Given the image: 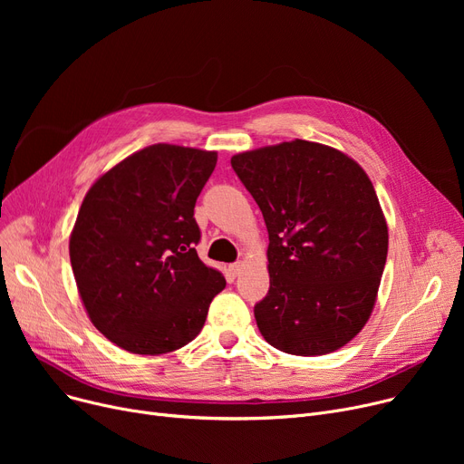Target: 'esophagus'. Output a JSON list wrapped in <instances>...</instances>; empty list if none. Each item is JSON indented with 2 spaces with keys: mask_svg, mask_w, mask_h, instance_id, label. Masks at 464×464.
I'll return each instance as SVG.
<instances>
[{
  "mask_svg": "<svg viewBox=\"0 0 464 464\" xmlns=\"http://www.w3.org/2000/svg\"><path fill=\"white\" fill-rule=\"evenodd\" d=\"M240 269H242V263H240V261L229 265V273H231L233 276H238V275H240Z\"/></svg>",
  "mask_w": 464,
  "mask_h": 464,
  "instance_id": "obj_1",
  "label": "esophagus"
}]
</instances>
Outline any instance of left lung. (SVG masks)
I'll return each instance as SVG.
<instances>
[{"label":"left lung","mask_w":464,"mask_h":464,"mask_svg":"<svg viewBox=\"0 0 464 464\" xmlns=\"http://www.w3.org/2000/svg\"><path fill=\"white\" fill-rule=\"evenodd\" d=\"M231 167L269 231V294L254 306L263 338L291 355L348 344L372 312L387 224L367 173L331 146L295 139L242 152Z\"/></svg>","instance_id":"obj_1"}]
</instances>
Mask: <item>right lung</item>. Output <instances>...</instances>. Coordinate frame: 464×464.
<instances>
[{
  "label": "right lung",
  "mask_w": 464,
  "mask_h": 464,
  "mask_svg": "<svg viewBox=\"0 0 464 464\" xmlns=\"http://www.w3.org/2000/svg\"><path fill=\"white\" fill-rule=\"evenodd\" d=\"M216 161V152L152 144L86 193L69 257L92 324L116 346L140 355L186 346L226 287L195 250L193 208Z\"/></svg>",
  "instance_id": "right-lung-1"
}]
</instances>
